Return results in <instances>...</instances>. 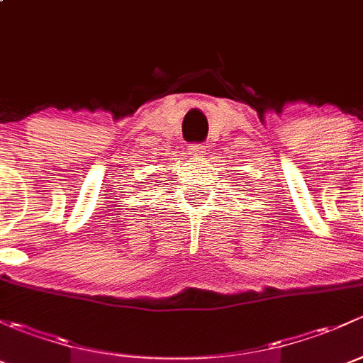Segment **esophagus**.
<instances>
[{"instance_id":"1","label":"esophagus","mask_w":363,"mask_h":363,"mask_svg":"<svg viewBox=\"0 0 363 363\" xmlns=\"http://www.w3.org/2000/svg\"><path fill=\"white\" fill-rule=\"evenodd\" d=\"M186 150H189V155L196 157V159H203V157L206 155V147H204L203 143L190 145V147L186 148Z\"/></svg>"}]
</instances>
